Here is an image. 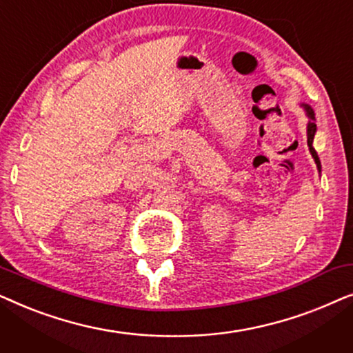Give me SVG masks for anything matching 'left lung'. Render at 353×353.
I'll return each instance as SVG.
<instances>
[{
  "mask_svg": "<svg viewBox=\"0 0 353 353\" xmlns=\"http://www.w3.org/2000/svg\"><path fill=\"white\" fill-rule=\"evenodd\" d=\"M301 105L303 108V110H305V114H307V117H308V123H307V144H308V149H310V154H312L313 161H315V163H316L318 172H321L320 157H318L315 148H313V138H315V133H316L315 112H313V109L308 104H305V103H302Z\"/></svg>",
  "mask_w": 353,
  "mask_h": 353,
  "instance_id": "8db88e82",
  "label": "left lung"
}]
</instances>
